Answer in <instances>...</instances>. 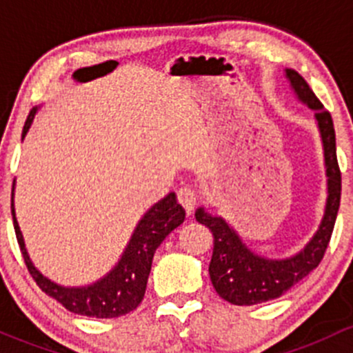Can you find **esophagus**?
Wrapping results in <instances>:
<instances>
[{"label":"esophagus","mask_w":353,"mask_h":353,"mask_svg":"<svg viewBox=\"0 0 353 353\" xmlns=\"http://www.w3.org/2000/svg\"><path fill=\"white\" fill-rule=\"evenodd\" d=\"M177 199H179V203L183 205V208L186 210L188 215H191L194 210V206L198 205V199H199L198 191L193 190L191 186H184L177 191Z\"/></svg>","instance_id":"esophagus-1"}]
</instances>
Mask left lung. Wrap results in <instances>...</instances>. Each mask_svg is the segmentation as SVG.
Wrapping results in <instances>:
<instances>
[{"instance_id": "8db88e82", "label": "left lung", "mask_w": 353, "mask_h": 353, "mask_svg": "<svg viewBox=\"0 0 353 353\" xmlns=\"http://www.w3.org/2000/svg\"><path fill=\"white\" fill-rule=\"evenodd\" d=\"M285 78L299 102L314 110V119L321 137L323 155H325L326 190H328L325 213L314 236L301 251L288 258L275 259L252 251L227 220L219 215H212L203 206H199L194 216L213 234V254L208 268L210 279L216 294L236 305H254L282 297L295 283L318 268L328 248L340 208L341 176L336 160L333 119L311 90L307 81L297 71L287 68Z\"/></svg>"}]
</instances>
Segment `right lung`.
Segmentation results:
<instances>
[{"label":"right lung","instance_id":"right-lung-1","mask_svg":"<svg viewBox=\"0 0 353 353\" xmlns=\"http://www.w3.org/2000/svg\"><path fill=\"white\" fill-rule=\"evenodd\" d=\"M37 109L39 108H34L28 112L22 138H25V134L30 130ZM13 196H15V181H13L12 191L13 225H15L17 241H19L20 251H22L25 265H27L32 279L37 282L42 292H46L49 297L56 299L68 311L88 316V318H119L140 305V302L143 301L148 275L152 270V259H154L157 248L176 227L184 222V216H186L184 208L177 203L176 193H169L165 198L157 201L152 208H148L147 213L141 216L131 234L130 243L126 244L123 254L109 273L88 285L66 287L49 280L32 263L27 248H25L22 230L17 222Z\"/></svg>","mask_w":353,"mask_h":353}]
</instances>
